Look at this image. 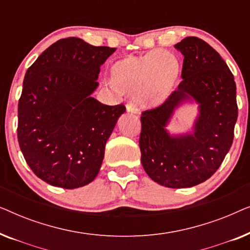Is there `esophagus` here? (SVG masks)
<instances>
[{
  "label": "esophagus",
  "instance_id": "esophagus-1",
  "mask_svg": "<svg viewBox=\"0 0 250 250\" xmlns=\"http://www.w3.org/2000/svg\"><path fill=\"white\" fill-rule=\"evenodd\" d=\"M126 110H127V112H132V114H138L139 112V109L133 104H126Z\"/></svg>",
  "mask_w": 250,
  "mask_h": 250
}]
</instances>
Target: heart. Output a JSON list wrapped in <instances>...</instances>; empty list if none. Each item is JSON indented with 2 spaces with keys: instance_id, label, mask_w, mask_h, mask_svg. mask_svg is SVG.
I'll list each match as a JSON object with an SVG mask.
<instances>
[{
  "instance_id": "heart-1",
  "label": "heart",
  "mask_w": 250,
  "mask_h": 250,
  "mask_svg": "<svg viewBox=\"0 0 250 250\" xmlns=\"http://www.w3.org/2000/svg\"><path fill=\"white\" fill-rule=\"evenodd\" d=\"M180 73L181 63L175 54L155 50L114 61L109 68V81L117 92L132 94L140 107L152 108L169 97Z\"/></svg>"
}]
</instances>
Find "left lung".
<instances>
[{"label": "left lung", "mask_w": 250, "mask_h": 250, "mask_svg": "<svg viewBox=\"0 0 250 250\" xmlns=\"http://www.w3.org/2000/svg\"><path fill=\"white\" fill-rule=\"evenodd\" d=\"M175 49L184 56L183 81L164 104L142 112L139 145L150 179L182 189L205 182L223 163L233 142L238 104L233 75L209 44L189 36ZM190 97L200 104L195 132L172 138L165 126L173 109Z\"/></svg>", "instance_id": "left-lung-1"}]
</instances>
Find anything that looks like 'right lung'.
Returning <instances> with one entry per match:
<instances>
[{
	"instance_id": "add662e5",
	"label": "right lung",
	"mask_w": 250,
	"mask_h": 250,
	"mask_svg": "<svg viewBox=\"0 0 250 250\" xmlns=\"http://www.w3.org/2000/svg\"><path fill=\"white\" fill-rule=\"evenodd\" d=\"M115 47L77 37L47 47L26 71L18 104V142L23 158L44 182L76 189L100 170L105 142L124 104L92 98L100 67Z\"/></svg>"
}]
</instances>
